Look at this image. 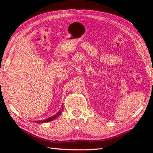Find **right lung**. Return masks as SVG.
<instances>
[{"label": "right lung", "instance_id": "obj_1", "mask_svg": "<svg viewBox=\"0 0 153 153\" xmlns=\"http://www.w3.org/2000/svg\"><path fill=\"white\" fill-rule=\"evenodd\" d=\"M62 106H63V105H62ZM63 107H62V108H61V109L60 111H59L57 113H56L55 115H53V116H52V117H49V118H48V119H46V120H45L35 121L34 122H36V123H46V122H48V121H52V120H55V119H56V117H58L59 116L61 115V111H62V110H63Z\"/></svg>", "mask_w": 153, "mask_h": 153}]
</instances>
